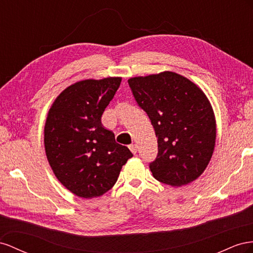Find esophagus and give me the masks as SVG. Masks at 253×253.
<instances>
[{"instance_id":"34e87169","label":"esophagus","mask_w":253,"mask_h":253,"mask_svg":"<svg viewBox=\"0 0 253 253\" xmlns=\"http://www.w3.org/2000/svg\"><path fill=\"white\" fill-rule=\"evenodd\" d=\"M129 149L131 150L132 154L135 155L138 153V145H136V144H131V145H129Z\"/></svg>"}]
</instances>
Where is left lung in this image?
Listing matches in <instances>:
<instances>
[{
	"instance_id": "obj_1",
	"label": "left lung",
	"mask_w": 253,
	"mask_h": 253,
	"mask_svg": "<svg viewBox=\"0 0 253 253\" xmlns=\"http://www.w3.org/2000/svg\"><path fill=\"white\" fill-rule=\"evenodd\" d=\"M128 84L158 138V156L149 164L153 176L171 186L193 182L207 169L215 147L210 100L196 84L175 72L132 77Z\"/></svg>"
}]
</instances>
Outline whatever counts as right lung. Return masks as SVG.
I'll return each mask as SVG.
<instances>
[{
  "mask_svg": "<svg viewBox=\"0 0 253 253\" xmlns=\"http://www.w3.org/2000/svg\"><path fill=\"white\" fill-rule=\"evenodd\" d=\"M122 77L84 79L69 85L50 106L44 148L56 178L78 197H99L115 184L132 157L102 124Z\"/></svg>",
  "mask_w": 253,
  "mask_h": 253,
  "instance_id": "right-lung-1",
  "label": "right lung"
}]
</instances>
